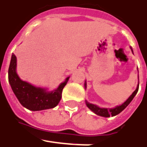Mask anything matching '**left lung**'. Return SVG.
Here are the masks:
<instances>
[{"instance_id": "obj_1", "label": "left lung", "mask_w": 147, "mask_h": 147, "mask_svg": "<svg viewBox=\"0 0 147 147\" xmlns=\"http://www.w3.org/2000/svg\"><path fill=\"white\" fill-rule=\"evenodd\" d=\"M84 87L86 88V82L84 83ZM138 87H139V84H138V85L136 90L132 94V95L129 97V98L127 99L124 103L119 105V106L115 107V108H101V107H98V106H96V105H94V104L89 103L87 101H85V103H86V106H87L93 112H94L95 114L98 115L103 116V117L115 116V115H116L119 114V113H120L123 110H124V109L126 108L127 106L132 102V100L134 99V98L135 97V95L137 94L138 91Z\"/></svg>"}]
</instances>
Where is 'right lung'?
I'll return each instance as SVG.
<instances>
[{
  "label": "right lung",
  "instance_id": "obj_1",
  "mask_svg": "<svg viewBox=\"0 0 147 147\" xmlns=\"http://www.w3.org/2000/svg\"><path fill=\"white\" fill-rule=\"evenodd\" d=\"M17 58L12 54L8 71L9 82L13 94L19 102L30 111H42L55 107L62 98L63 89L67 84L70 77H67L65 81L60 84L56 89L49 92L45 89L36 87L19 78L16 72Z\"/></svg>",
  "mask_w": 147,
  "mask_h": 147
}]
</instances>
